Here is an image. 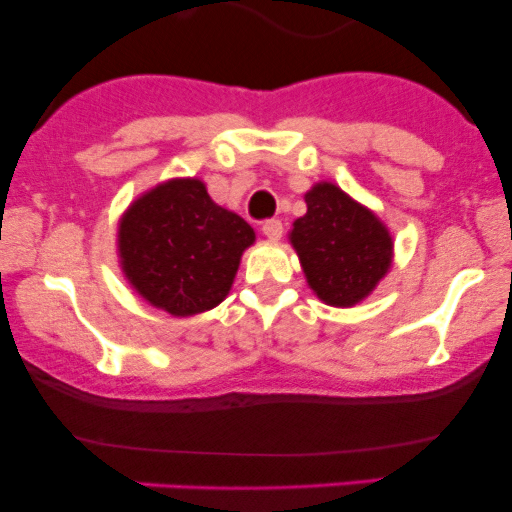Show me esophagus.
I'll list each match as a JSON object with an SVG mask.
<instances>
[{
	"label": "esophagus",
	"mask_w": 512,
	"mask_h": 512,
	"mask_svg": "<svg viewBox=\"0 0 512 512\" xmlns=\"http://www.w3.org/2000/svg\"><path fill=\"white\" fill-rule=\"evenodd\" d=\"M262 233L269 240H279L281 233H284V223H281L279 219H267L262 223Z\"/></svg>",
	"instance_id": "1"
}]
</instances>
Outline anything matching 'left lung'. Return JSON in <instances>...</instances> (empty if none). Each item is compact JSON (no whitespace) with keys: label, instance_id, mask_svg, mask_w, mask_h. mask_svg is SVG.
<instances>
[{"label":"left lung","instance_id":"8db88e82","mask_svg":"<svg viewBox=\"0 0 512 512\" xmlns=\"http://www.w3.org/2000/svg\"><path fill=\"white\" fill-rule=\"evenodd\" d=\"M305 204L308 211L293 221L289 240L308 286L334 308L361 303L390 272L395 248L390 231L332 182L310 187Z\"/></svg>","mask_w":512,"mask_h":512}]
</instances>
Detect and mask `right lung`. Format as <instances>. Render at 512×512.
<instances>
[{"label":"right lung","mask_w":512,"mask_h":512,"mask_svg":"<svg viewBox=\"0 0 512 512\" xmlns=\"http://www.w3.org/2000/svg\"><path fill=\"white\" fill-rule=\"evenodd\" d=\"M252 243L250 223L219 207L197 178H173L144 192L117 226L129 286L175 317L216 308Z\"/></svg>","instance_id":"1"}]
</instances>
